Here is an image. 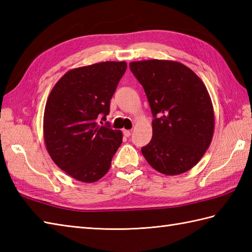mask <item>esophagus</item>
I'll list each match as a JSON object with an SVG mask.
<instances>
[{"label": "esophagus", "instance_id": "1", "mask_svg": "<svg viewBox=\"0 0 252 252\" xmlns=\"http://www.w3.org/2000/svg\"><path fill=\"white\" fill-rule=\"evenodd\" d=\"M123 132V135H125L126 137H129L131 135V131L130 130H122Z\"/></svg>", "mask_w": 252, "mask_h": 252}]
</instances>
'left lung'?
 Returning a JSON list of instances; mask_svg holds the SVG:
<instances>
[{"label":"left lung","instance_id":"left-lung-1","mask_svg":"<svg viewBox=\"0 0 252 252\" xmlns=\"http://www.w3.org/2000/svg\"><path fill=\"white\" fill-rule=\"evenodd\" d=\"M154 116L153 138L142 154L158 172L178 175L199 162L212 141L215 111L206 85L183 63H130Z\"/></svg>","mask_w":252,"mask_h":252}]
</instances>
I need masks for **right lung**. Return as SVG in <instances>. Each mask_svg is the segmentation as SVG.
<instances>
[{"mask_svg": "<svg viewBox=\"0 0 252 252\" xmlns=\"http://www.w3.org/2000/svg\"><path fill=\"white\" fill-rule=\"evenodd\" d=\"M126 70V62H104L74 68L58 80L46 100L43 135L57 167L83 183L108 172L122 143V132L106 120L110 99Z\"/></svg>", "mask_w": 252, "mask_h": 252, "instance_id": "add662e5", "label": "right lung"}]
</instances>
